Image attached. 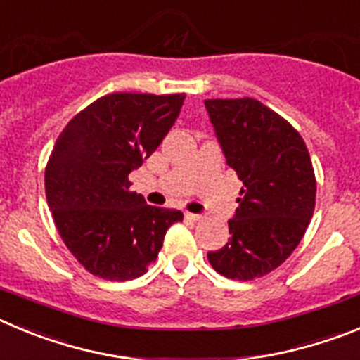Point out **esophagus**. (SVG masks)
Instances as JSON below:
<instances>
[{
    "label": "esophagus",
    "mask_w": 360,
    "mask_h": 360,
    "mask_svg": "<svg viewBox=\"0 0 360 360\" xmlns=\"http://www.w3.org/2000/svg\"><path fill=\"white\" fill-rule=\"evenodd\" d=\"M186 218L191 219V221H200V219H202V216L195 214V212H186Z\"/></svg>",
    "instance_id": "esophagus-1"
}]
</instances>
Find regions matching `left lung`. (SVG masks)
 Returning a JSON list of instances; mask_svg holds the SVG:
<instances>
[{
  "label": "left lung",
  "mask_w": 360,
  "mask_h": 360,
  "mask_svg": "<svg viewBox=\"0 0 360 360\" xmlns=\"http://www.w3.org/2000/svg\"><path fill=\"white\" fill-rule=\"evenodd\" d=\"M214 135L243 182L229 243L207 259L238 281L278 269L299 245L316 207V174L304 141L256 98H207Z\"/></svg>",
  "instance_id": "8db88e82"
}]
</instances>
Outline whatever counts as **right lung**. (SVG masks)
I'll list each match as a JSON object with an SVG mask.
<instances>
[{
  "label": "right lung",
  "mask_w": 360,
  "mask_h": 360,
  "mask_svg": "<svg viewBox=\"0 0 360 360\" xmlns=\"http://www.w3.org/2000/svg\"><path fill=\"white\" fill-rule=\"evenodd\" d=\"M184 94H111L73 117L44 171L56 227L88 272L110 281L141 278L162 249L176 209L148 205L128 174L160 146Z\"/></svg>",
  "instance_id": "add662e5"
}]
</instances>
